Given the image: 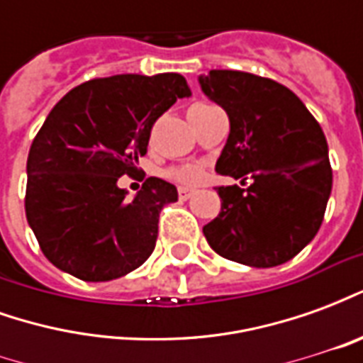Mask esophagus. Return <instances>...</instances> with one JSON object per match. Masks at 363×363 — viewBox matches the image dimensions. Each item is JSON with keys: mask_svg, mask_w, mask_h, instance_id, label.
<instances>
[{"mask_svg": "<svg viewBox=\"0 0 363 363\" xmlns=\"http://www.w3.org/2000/svg\"><path fill=\"white\" fill-rule=\"evenodd\" d=\"M190 196H192V189H186V186H181V189H179V198H181V200H189Z\"/></svg>", "mask_w": 363, "mask_h": 363, "instance_id": "1", "label": "esophagus"}]
</instances>
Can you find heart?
<instances>
[{
  "instance_id": "b5f03b06",
  "label": "heart",
  "mask_w": 363,
  "mask_h": 363,
  "mask_svg": "<svg viewBox=\"0 0 363 363\" xmlns=\"http://www.w3.org/2000/svg\"><path fill=\"white\" fill-rule=\"evenodd\" d=\"M169 177L177 182H184V184H194L202 179V169L198 165H181L174 167L169 171Z\"/></svg>"
}]
</instances>
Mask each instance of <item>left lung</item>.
Returning <instances> with one entry per match:
<instances>
[{
    "instance_id": "left-lung-1",
    "label": "left lung",
    "mask_w": 363,
    "mask_h": 363,
    "mask_svg": "<svg viewBox=\"0 0 363 363\" xmlns=\"http://www.w3.org/2000/svg\"><path fill=\"white\" fill-rule=\"evenodd\" d=\"M206 95L229 116L216 171L249 189L218 186L220 216L204 225L213 251L255 268L294 259L317 235L333 189L327 138L294 91L233 69L200 77Z\"/></svg>"
}]
</instances>
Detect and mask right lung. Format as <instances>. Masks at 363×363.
Wrapping results in <instances>:
<instances>
[{
	"instance_id": "obj_1",
	"label": "right lung",
	"mask_w": 363,
	"mask_h": 363,
	"mask_svg": "<svg viewBox=\"0 0 363 363\" xmlns=\"http://www.w3.org/2000/svg\"><path fill=\"white\" fill-rule=\"evenodd\" d=\"M189 95L179 74H124L82 83L52 108L28 151L25 212L54 267L106 281L150 259L177 189L150 177L128 200L116 182L140 171L155 120Z\"/></svg>"
}]
</instances>
